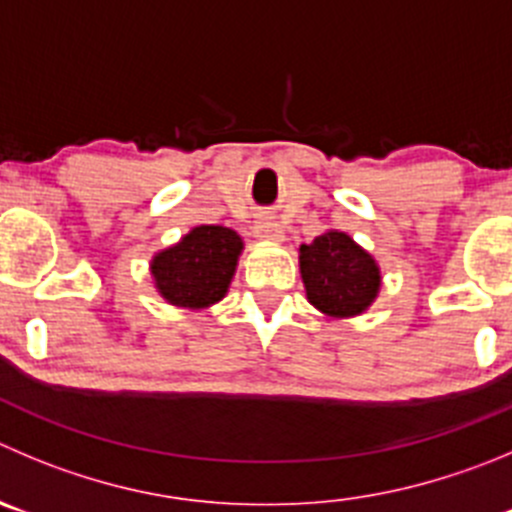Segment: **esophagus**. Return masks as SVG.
I'll list each match as a JSON object with an SVG mask.
<instances>
[{
	"instance_id": "1",
	"label": "esophagus",
	"mask_w": 512,
	"mask_h": 512,
	"mask_svg": "<svg viewBox=\"0 0 512 512\" xmlns=\"http://www.w3.org/2000/svg\"><path fill=\"white\" fill-rule=\"evenodd\" d=\"M255 237L257 240H267V242H280L283 240V227H280L275 219L262 217L260 222L255 224Z\"/></svg>"
}]
</instances>
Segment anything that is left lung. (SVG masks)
I'll use <instances>...</instances> for the list:
<instances>
[{"label":"left lung","mask_w":512,"mask_h":512,"mask_svg":"<svg viewBox=\"0 0 512 512\" xmlns=\"http://www.w3.org/2000/svg\"><path fill=\"white\" fill-rule=\"evenodd\" d=\"M300 278L310 305L328 318L361 315L381 288V270L374 257L338 229H328L310 245H300Z\"/></svg>","instance_id":"1"}]
</instances>
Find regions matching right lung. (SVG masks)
<instances>
[{
  "label": "right lung",
  "instance_id": "obj_1",
  "mask_svg": "<svg viewBox=\"0 0 512 512\" xmlns=\"http://www.w3.org/2000/svg\"><path fill=\"white\" fill-rule=\"evenodd\" d=\"M242 237L219 224H199L151 260L156 290L176 308L202 310L227 295L242 255Z\"/></svg>",
  "mask_w": 512,
  "mask_h": 512
}]
</instances>
